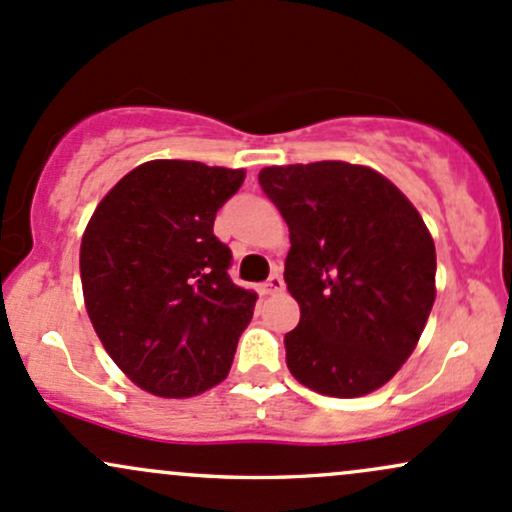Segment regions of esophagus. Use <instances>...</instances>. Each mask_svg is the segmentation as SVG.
I'll return each mask as SVG.
<instances>
[{
    "instance_id": "obj_1",
    "label": "esophagus",
    "mask_w": 512,
    "mask_h": 512,
    "mask_svg": "<svg viewBox=\"0 0 512 512\" xmlns=\"http://www.w3.org/2000/svg\"><path fill=\"white\" fill-rule=\"evenodd\" d=\"M283 288H285L283 276H280V273H271V278L261 285V295H276Z\"/></svg>"
}]
</instances>
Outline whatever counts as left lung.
<instances>
[{
  "label": "left lung",
  "instance_id": "obj_1",
  "mask_svg": "<svg viewBox=\"0 0 512 512\" xmlns=\"http://www.w3.org/2000/svg\"><path fill=\"white\" fill-rule=\"evenodd\" d=\"M258 183L290 229V373L332 398L381 388L434 305L437 254L420 212L381 173L344 161L263 168Z\"/></svg>",
  "mask_w": 512,
  "mask_h": 512
}]
</instances>
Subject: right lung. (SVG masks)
<instances>
[{
    "mask_svg": "<svg viewBox=\"0 0 512 512\" xmlns=\"http://www.w3.org/2000/svg\"><path fill=\"white\" fill-rule=\"evenodd\" d=\"M244 170L148 161L97 205L82 234L80 278L97 337L131 381L190 398L227 378L256 293L229 278L217 210Z\"/></svg>",
    "mask_w": 512,
    "mask_h": 512,
    "instance_id": "add662e5",
    "label": "right lung"
}]
</instances>
